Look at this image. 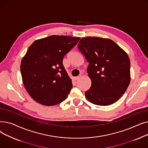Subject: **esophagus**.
<instances>
[{
    "mask_svg": "<svg viewBox=\"0 0 148 148\" xmlns=\"http://www.w3.org/2000/svg\"><path fill=\"white\" fill-rule=\"evenodd\" d=\"M81 77V75H79V76H77V77H75V78H74V80H79L80 78Z\"/></svg>",
    "mask_w": 148,
    "mask_h": 148,
    "instance_id": "obj_1",
    "label": "esophagus"
}]
</instances>
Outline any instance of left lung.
Returning <instances> with one entry per match:
<instances>
[{
	"label": "left lung",
	"mask_w": 148,
	"mask_h": 148,
	"mask_svg": "<svg viewBox=\"0 0 148 148\" xmlns=\"http://www.w3.org/2000/svg\"><path fill=\"white\" fill-rule=\"evenodd\" d=\"M89 63L91 80L85 97L98 106L114 103L122 96L130 83V61L126 52L110 39L88 36L78 46Z\"/></svg>",
	"instance_id": "8db88e82"
}]
</instances>
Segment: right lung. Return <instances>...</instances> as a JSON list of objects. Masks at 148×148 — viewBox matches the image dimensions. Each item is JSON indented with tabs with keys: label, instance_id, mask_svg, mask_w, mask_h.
Masks as SVG:
<instances>
[{
	"label": "right lung",
	"instance_id": "1",
	"mask_svg": "<svg viewBox=\"0 0 148 148\" xmlns=\"http://www.w3.org/2000/svg\"><path fill=\"white\" fill-rule=\"evenodd\" d=\"M79 40L51 35L36 40L29 47L21 60L20 71L26 90L37 103L50 106L66 99L73 84L62 62Z\"/></svg>",
	"mask_w": 148,
	"mask_h": 148
}]
</instances>
